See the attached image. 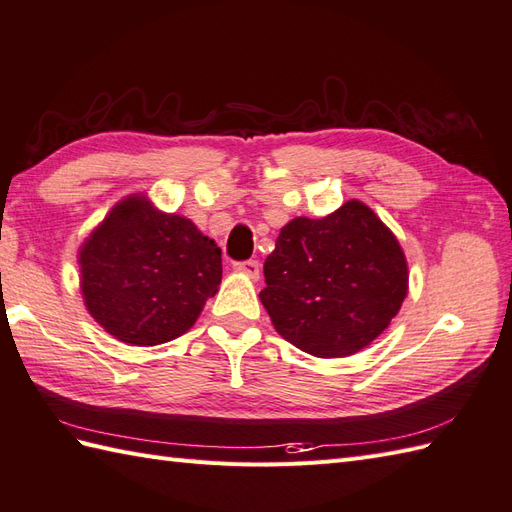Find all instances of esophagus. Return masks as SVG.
Listing matches in <instances>:
<instances>
[{"label": "esophagus", "instance_id": "esophagus-1", "mask_svg": "<svg viewBox=\"0 0 512 512\" xmlns=\"http://www.w3.org/2000/svg\"><path fill=\"white\" fill-rule=\"evenodd\" d=\"M234 269H236V271H241V273H245V276H249L252 280H258V276H260V265H258V260H245V263H236V265H234Z\"/></svg>", "mask_w": 512, "mask_h": 512}]
</instances>
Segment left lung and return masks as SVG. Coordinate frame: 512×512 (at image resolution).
Listing matches in <instances>:
<instances>
[{
	"mask_svg": "<svg viewBox=\"0 0 512 512\" xmlns=\"http://www.w3.org/2000/svg\"><path fill=\"white\" fill-rule=\"evenodd\" d=\"M260 302L282 339L317 358L352 356L378 339L408 293L395 234L350 199L328 217H295L265 260Z\"/></svg>",
	"mask_w": 512,
	"mask_h": 512,
	"instance_id": "1",
	"label": "left lung"
}]
</instances>
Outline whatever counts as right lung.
Masks as SVG:
<instances>
[{
  "mask_svg": "<svg viewBox=\"0 0 512 512\" xmlns=\"http://www.w3.org/2000/svg\"><path fill=\"white\" fill-rule=\"evenodd\" d=\"M89 315L117 341L178 339L221 284V249L191 219L162 213L145 193L110 208L78 249Z\"/></svg>",
  "mask_w": 512,
  "mask_h": 512,
  "instance_id": "1",
  "label": "right lung"
}]
</instances>
